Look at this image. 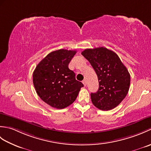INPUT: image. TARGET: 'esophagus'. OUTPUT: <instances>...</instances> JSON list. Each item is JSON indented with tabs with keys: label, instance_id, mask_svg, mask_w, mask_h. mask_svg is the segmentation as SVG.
<instances>
[{
	"label": "esophagus",
	"instance_id": "1",
	"mask_svg": "<svg viewBox=\"0 0 151 151\" xmlns=\"http://www.w3.org/2000/svg\"><path fill=\"white\" fill-rule=\"evenodd\" d=\"M82 83H83V84L84 85V86H87V82H86V80H84V81H82Z\"/></svg>",
	"mask_w": 151,
	"mask_h": 151
}]
</instances>
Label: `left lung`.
I'll list each match as a JSON object with an SVG mask.
<instances>
[{
	"label": "left lung",
	"instance_id": "obj_1",
	"mask_svg": "<svg viewBox=\"0 0 151 151\" xmlns=\"http://www.w3.org/2000/svg\"><path fill=\"white\" fill-rule=\"evenodd\" d=\"M82 55L91 63L97 74L99 88L91 93L92 103L108 111L119 104L129 90L130 75L117 54L105 47L87 49Z\"/></svg>",
	"mask_w": 151,
	"mask_h": 151
}]
</instances>
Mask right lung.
Segmentation results:
<instances>
[{
	"mask_svg": "<svg viewBox=\"0 0 151 151\" xmlns=\"http://www.w3.org/2000/svg\"><path fill=\"white\" fill-rule=\"evenodd\" d=\"M76 50L60 49L49 53L37 64L33 73V83L38 96L57 109L65 108L76 100L82 82L69 69Z\"/></svg>",
	"mask_w": 151,
	"mask_h": 151,
	"instance_id": "right-lung-1",
	"label": "right lung"
}]
</instances>
